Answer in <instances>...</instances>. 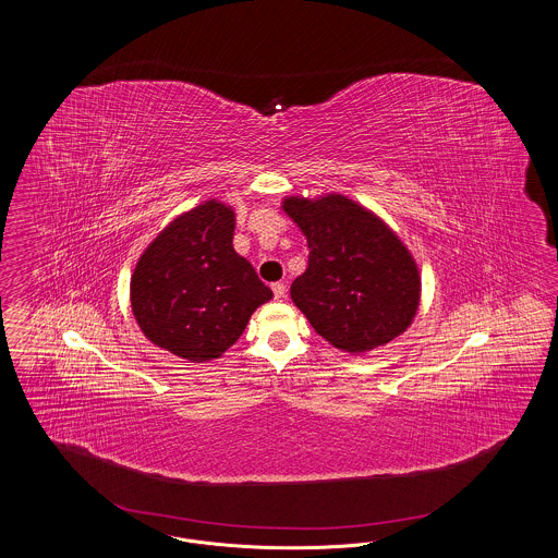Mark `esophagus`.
<instances>
[{"label":"esophagus","instance_id":"34e87169","mask_svg":"<svg viewBox=\"0 0 558 558\" xmlns=\"http://www.w3.org/2000/svg\"><path fill=\"white\" fill-rule=\"evenodd\" d=\"M271 291H274V296H276V299H284V294H287V287H284L282 282H274V284H271Z\"/></svg>","mask_w":558,"mask_h":558}]
</instances>
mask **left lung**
<instances>
[{"instance_id": "left-lung-1", "label": "left lung", "mask_w": 558, "mask_h": 558, "mask_svg": "<svg viewBox=\"0 0 558 558\" xmlns=\"http://www.w3.org/2000/svg\"><path fill=\"white\" fill-rule=\"evenodd\" d=\"M282 209L310 246L292 303L322 339L347 353H368L412 326L421 269L385 219L341 192L284 196Z\"/></svg>"}]
</instances>
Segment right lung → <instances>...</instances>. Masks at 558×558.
<instances>
[{"instance_id":"add662e5","label":"right lung","mask_w":558,"mask_h":558,"mask_svg":"<svg viewBox=\"0 0 558 558\" xmlns=\"http://www.w3.org/2000/svg\"><path fill=\"white\" fill-rule=\"evenodd\" d=\"M236 211L207 198L173 217L140 255L130 280L144 337L182 360L221 357L274 292L234 251Z\"/></svg>"}]
</instances>
